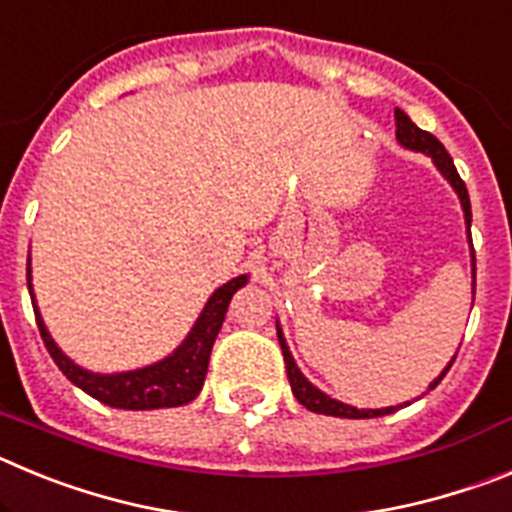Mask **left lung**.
Instances as JSON below:
<instances>
[{"instance_id": "left-lung-1", "label": "left lung", "mask_w": 512, "mask_h": 512, "mask_svg": "<svg viewBox=\"0 0 512 512\" xmlns=\"http://www.w3.org/2000/svg\"><path fill=\"white\" fill-rule=\"evenodd\" d=\"M395 122H397V140H400L405 148H413V151L428 153V156L433 158V164L438 166V171H441V174L449 179L451 187H454L456 194H459L461 207H464V217H467V225L472 223V205H469L467 184L461 182L459 171H456L454 161H451L449 151L443 148L441 140H438L436 135L420 130L418 125H415V122L410 120V117L405 115L402 110H395ZM474 271H477V269H474ZM277 336H279V343H282L284 364H287V377H289V384H292V392H295L297 402H300V405H305L307 410H312V413H320V415H336V418H379V415H390V413H395V410H397V408L359 410V408H351V405H343V402L333 400V397H328L325 392H320L318 387H312V384L307 382L305 377H302V372L297 369L295 359H292V354H289L287 343H284V336H282V330H279V325H277ZM454 359H456V356H454ZM454 359H451V364H454ZM451 364L446 366L441 377H438L436 382L431 384V390L436 387L438 382H441L443 377H446V372L451 369ZM400 408H402V405H400Z\"/></svg>"}]
</instances>
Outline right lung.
Instances as JSON below:
<instances>
[{"instance_id": "obj_1", "label": "right lung", "mask_w": 512, "mask_h": 512, "mask_svg": "<svg viewBox=\"0 0 512 512\" xmlns=\"http://www.w3.org/2000/svg\"><path fill=\"white\" fill-rule=\"evenodd\" d=\"M248 277H235L228 284L217 289L215 295L207 300L200 320L194 323L192 333L187 341L176 348L169 359L158 361V364L146 366V369H135V372L122 374H92L87 369L76 366L69 356L61 354V348L53 343L51 333L45 330L43 318H40L38 305L35 307V320L38 330L43 336L48 354L53 356L56 366L66 374L69 382H74L79 390L92 395L94 400L120 410H156V408H179L187 405L194 397L200 395L202 384H205L207 364H210V351L215 343L217 333L223 328L225 312H228L230 297L235 289H241ZM27 289L33 297V284H30V266H27ZM35 300V297H33Z\"/></svg>"}]
</instances>
